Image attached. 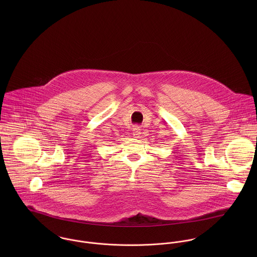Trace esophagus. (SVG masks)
Returning <instances> with one entry per match:
<instances>
[{
    "label": "esophagus",
    "instance_id": "1",
    "mask_svg": "<svg viewBox=\"0 0 257 257\" xmlns=\"http://www.w3.org/2000/svg\"><path fill=\"white\" fill-rule=\"evenodd\" d=\"M142 135V130L140 126H135L133 130V136L135 138H140V136Z\"/></svg>",
    "mask_w": 257,
    "mask_h": 257
}]
</instances>
